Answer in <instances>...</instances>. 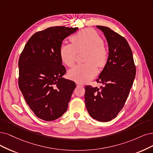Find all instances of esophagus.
<instances>
[{
	"instance_id": "esophagus-1",
	"label": "esophagus",
	"mask_w": 153,
	"mask_h": 153,
	"mask_svg": "<svg viewBox=\"0 0 153 153\" xmlns=\"http://www.w3.org/2000/svg\"><path fill=\"white\" fill-rule=\"evenodd\" d=\"M76 84H77V86H83V84H82V83L79 82H76Z\"/></svg>"
}]
</instances>
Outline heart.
Here are the masks:
<instances>
[{"mask_svg": "<svg viewBox=\"0 0 153 153\" xmlns=\"http://www.w3.org/2000/svg\"><path fill=\"white\" fill-rule=\"evenodd\" d=\"M72 44L62 45L60 55L62 62L69 67L75 64L77 53L84 51L83 64H79L69 72L71 79L85 82L93 78L98 72V67H104L108 59L109 52L98 33L90 29H84L71 38Z\"/></svg>", "mask_w": 153, "mask_h": 153, "instance_id": "b5f03b06", "label": "heart"}]
</instances>
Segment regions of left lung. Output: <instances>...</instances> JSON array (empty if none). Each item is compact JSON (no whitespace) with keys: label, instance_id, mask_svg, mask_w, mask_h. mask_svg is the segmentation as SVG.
<instances>
[{"label":"left lung","instance_id":"1","mask_svg":"<svg viewBox=\"0 0 153 153\" xmlns=\"http://www.w3.org/2000/svg\"><path fill=\"white\" fill-rule=\"evenodd\" d=\"M108 42L107 63L97 79L103 86L85 87V104L93 118L109 122L115 118L126 103L136 73L132 52L125 38L110 28L97 26Z\"/></svg>","mask_w":153,"mask_h":153}]
</instances>
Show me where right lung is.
<instances>
[{
    "label": "right lung",
    "mask_w": 153,
    "mask_h": 153,
    "mask_svg": "<svg viewBox=\"0 0 153 153\" xmlns=\"http://www.w3.org/2000/svg\"><path fill=\"white\" fill-rule=\"evenodd\" d=\"M77 27H50L29 39L18 62V84L27 105L35 115L52 121L67 111L75 82L62 78L66 72L62 64V41Z\"/></svg>",
    "instance_id": "1"
}]
</instances>
